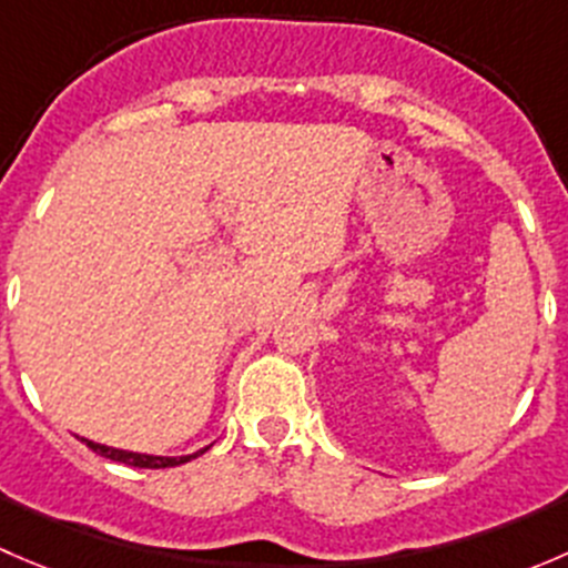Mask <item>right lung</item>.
Returning a JSON list of instances; mask_svg holds the SVG:
<instances>
[{
	"label": "right lung",
	"mask_w": 568,
	"mask_h": 568,
	"mask_svg": "<svg viewBox=\"0 0 568 568\" xmlns=\"http://www.w3.org/2000/svg\"><path fill=\"white\" fill-rule=\"evenodd\" d=\"M82 443L88 445L90 450H95L99 456H104V459H112V462H120V464H129V467H142V469H162V467H178V464H186L192 459H197L200 454H205V450L211 448V445H205V448L194 450V454L189 456H153V454H134V450H120V448H109V445H99L93 443V439H84Z\"/></svg>",
	"instance_id": "add662e5"
}]
</instances>
